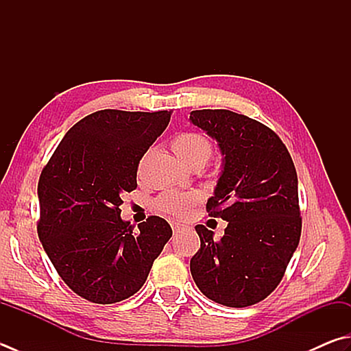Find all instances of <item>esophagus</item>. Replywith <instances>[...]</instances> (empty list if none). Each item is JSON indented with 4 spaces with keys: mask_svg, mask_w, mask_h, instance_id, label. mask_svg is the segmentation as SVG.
Listing matches in <instances>:
<instances>
[{
    "mask_svg": "<svg viewBox=\"0 0 351 351\" xmlns=\"http://www.w3.org/2000/svg\"><path fill=\"white\" fill-rule=\"evenodd\" d=\"M180 228H182V224H177V223L173 224V230H174V232H177V230H180Z\"/></svg>",
    "mask_w": 351,
    "mask_h": 351,
    "instance_id": "1",
    "label": "esophagus"
}]
</instances>
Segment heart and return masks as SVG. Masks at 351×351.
Wrapping results in <instances>:
<instances>
[{
  "instance_id": "obj_1",
  "label": "heart",
  "mask_w": 351,
  "mask_h": 351,
  "mask_svg": "<svg viewBox=\"0 0 351 351\" xmlns=\"http://www.w3.org/2000/svg\"><path fill=\"white\" fill-rule=\"evenodd\" d=\"M171 148L176 153V156L180 158L183 163L188 167L193 165L206 163L210 156H213V142L208 137H204L200 133H193V131H186V133H178L173 142H171ZM197 193H178V191H167L156 198L154 208L160 214H165L173 218H180L188 213V209L198 202Z\"/></svg>"
}]
</instances>
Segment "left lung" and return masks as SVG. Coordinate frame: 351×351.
<instances>
[{"instance_id": "1", "label": "left lung", "mask_w": 351, "mask_h": 351, "mask_svg": "<svg viewBox=\"0 0 351 351\" xmlns=\"http://www.w3.org/2000/svg\"><path fill=\"white\" fill-rule=\"evenodd\" d=\"M191 122L218 142L224 156L210 217L228 221L224 235L197 224L200 249L191 274L204 296L226 307L263 301L281 282L298 247L302 218L298 177L278 134L229 110L191 111Z\"/></svg>"}]
</instances>
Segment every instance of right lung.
I'll return each mask as SVG.
<instances>
[{
  "label": "right lung",
  "mask_w": 351,
  "mask_h": 351,
  "mask_svg": "<svg viewBox=\"0 0 351 351\" xmlns=\"http://www.w3.org/2000/svg\"><path fill=\"white\" fill-rule=\"evenodd\" d=\"M173 111L101 110L73 125L38 182V237L62 281L81 298L114 304L138 292L173 235L151 215L121 218V195L137 188L138 162Z\"/></svg>",
  "instance_id": "add662e5"
}]
</instances>
